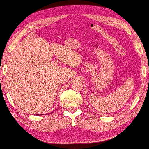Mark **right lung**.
<instances>
[{"label":"right lung","instance_id":"right-lung-1","mask_svg":"<svg viewBox=\"0 0 149 149\" xmlns=\"http://www.w3.org/2000/svg\"><path fill=\"white\" fill-rule=\"evenodd\" d=\"M51 113H52V112H51ZM37 115H39V114H37ZM40 115H42V114H40Z\"/></svg>","mask_w":149,"mask_h":149}]
</instances>
